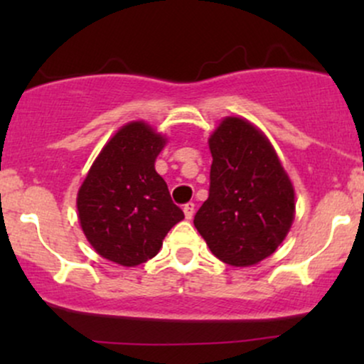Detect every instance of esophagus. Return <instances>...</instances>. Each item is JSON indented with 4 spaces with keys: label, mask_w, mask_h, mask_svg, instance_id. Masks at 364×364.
<instances>
[{
    "label": "esophagus",
    "mask_w": 364,
    "mask_h": 364,
    "mask_svg": "<svg viewBox=\"0 0 364 364\" xmlns=\"http://www.w3.org/2000/svg\"><path fill=\"white\" fill-rule=\"evenodd\" d=\"M183 212H185V217L188 220L193 219V214H195V203L193 202H188L185 207H183Z\"/></svg>",
    "instance_id": "obj_1"
}]
</instances>
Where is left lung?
<instances>
[{
    "label": "left lung",
    "mask_w": 364,
    "mask_h": 364,
    "mask_svg": "<svg viewBox=\"0 0 364 364\" xmlns=\"http://www.w3.org/2000/svg\"><path fill=\"white\" fill-rule=\"evenodd\" d=\"M208 198L193 224L210 252L235 267L270 257L294 220V188L269 139L229 116L208 139Z\"/></svg>",
    "instance_id": "obj_1"
}]
</instances>
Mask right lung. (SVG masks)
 <instances>
[{
    "label": "right lung",
    "instance_id": "add662e5",
    "mask_svg": "<svg viewBox=\"0 0 364 364\" xmlns=\"http://www.w3.org/2000/svg\"><path fill=\"white\" fill-rule=\"evenodd\" d=\"M166 139L144 121H132L104 145L77 196L78 220L106 260L135 267L159 253L162 240L185 214L157 174Z\"/></svg>",
    "mask_w": 364,
    "mask_h": 364
}]
</instances>
